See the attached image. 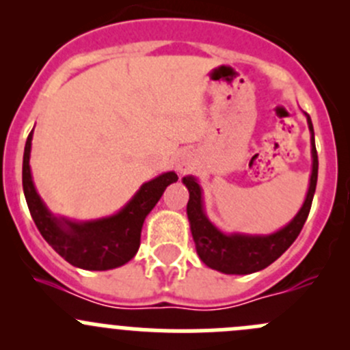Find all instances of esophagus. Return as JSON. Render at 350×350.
<instances>
[{"instance_id":"1","label":"esophagus","mask_w":350,"mask_h":350,"mask_svg":"<svg viewBox=\"0 0 350 350\" xmlns=\"http://www.w3.org/2000/svg\"><path fill=\"white\" fill-rule=\"evenodd\" d=\"M191 165H193L191 157H188V155H183V157L178 161V171L183 174V172L189 171V169H191Z\"/></svg>"}]
</instances>
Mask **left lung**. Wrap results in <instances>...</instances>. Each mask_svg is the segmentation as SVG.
Masks as SVG:
<instances>
[{
	"instance_id": "8db88e82",
	"label": "left lung",
	"mask_w": 350,
	"mask_h": 350,
	"mask_svg": "<svg viewBox=\"0 0 350 350\" xmlns=\"http://www.w3.org/2000/svg\"><path fill=\"white\" fill-rule=\"evenodd\" d=\"M310 133H312V176H310V186L306 191V198L301 208L295 215L289 224L283 228L269 235H252V234H225L220 228L215 227L206 217L203 206V189L195 176L183 178V185L188 188L189 201L186 211H188L189 228H191L193 241H195L196 252L200 259L208 267L220 271L224 274H252L264 269L273 264L278 257H281L288 250V247L296 241L301 232L306 218H308L310 208H312L313 195L317 188V178H319V155L315 149V132H313L312 118L306 115Z\"/></svg>"
}]
</instances>
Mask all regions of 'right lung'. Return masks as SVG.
Here are the masks:
<instances>
[{"label":"right lung","mask_w":350,"mask_h":350,"mask_svg":"<svg viewBox=\"0 0 350 350\" xmlns=\"http://www.w3.org/2000/svg\"><path fill=\"white\" fill-rule=\"evenodd\" d=\"M33 130L23 152V193L28 210L42 237L69 264L88 271H108L123 266L140 247L144 220L161 200L171 183L178 181L174 171L162 172L144 183L132 200L111 217L77 221L52 213L33 185L30 171V150Z\"/></svg>","instance_id":"add662e5"}]
</instances>
